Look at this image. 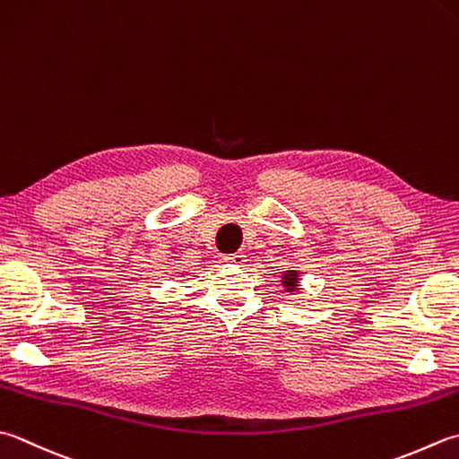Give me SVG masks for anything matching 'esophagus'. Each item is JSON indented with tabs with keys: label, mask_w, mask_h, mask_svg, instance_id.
Returning <instances> with one entry per match:
<instances>
[{
	"label": "esophagus",
	"mask_w": 459,
	"mask_h": 459,
	"mask_svg": "<svg viewBox=\"0 0 459 459\" xmlns=\"http://www.w3.org/2000/svg\"><path fill=\"white\" fill-rule=\"evenodd\" d=\"M221 260H222V263H230V264L240 266V264L247 263V256H245V253H235V255H224Z\"/></svg>",
	"instance_id": "obj_1"
}]
</instances>
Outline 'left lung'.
<instances>
[{
  "instance_id": "8db88e82",
  "label": "left lung",
  "mask_w": 459,
  "mask_h": 459,
  "mask_svg": "<svg viewBox=\"0 0 459 459\" xmlns=\"http://www.w3.org/2000/svg\"><path fill=\"white\" fill-rule=\"evenodd\" d=\"M299 273L296 271H284V274H282V286L286 289V292H296L299 290Z\"/></svg>"
}]
</instances>
